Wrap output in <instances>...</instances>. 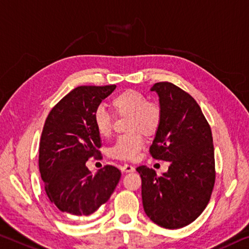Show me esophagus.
<instances>
[{
  "instance_id": "esophagus-1",
  "label": "esophagus",
  "mask_w": 249,
  "mask_h": 249,
  "mask_svg": "<svg viewBox=\"0 0 249 249\" xmlns=\"http://www.w3.org/2000/svg\"><path fill=\"white\" fill-rule=\"evenodd\" d=\"M134 171H135V167H134L133 165L124 164L123 166H122V172H124V173H133Z\"/></svg>"
}]
</instances>
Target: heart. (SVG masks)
I'll return each instance as SVG.
<instances>
[{"mask_svg": "<svg viewBox=\"0 0 249 249\" xmlns=\"http://www.w3.org/2000/svg\"><path fill=\"white\" fill-rule=\"evenodd\" d=\"M110 106L116 115H128L126 131L109 149L110 156L117 160L136 159L145 145L146 136L155 135L161 124V108L157 102L147 101L144 93L126 89L113 98ZM93 122L101 136H109L113 129V116L103 106L93 113Z\"/></svg>", "mask_w": 249, "mask_h": 249, "instance_id": "obj_1", "label": "heart"}]
</instances>
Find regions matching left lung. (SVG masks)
I'll return each instance as SVG.
<instances>
[{
  "instance_id": "1",
  "label": "left lung",
  "mask_w": 249,
  "mask_h": 249,
  "mask_svg": "<svg viewBox=\"0 0 249 249\" xmlns=\"http://www.w3.org/2000/svg\"><path fill=\"white\" fill-rule=\"evenodd\" d=\"M151 90L159 94L161 124L149 153L171 165L161 176L144 165L136 168L143 207L159 226L177 230L194 222L211 199L216 176L212 131L197 102L178 86L160 82Z\"/></svg>"
}]
</instances>
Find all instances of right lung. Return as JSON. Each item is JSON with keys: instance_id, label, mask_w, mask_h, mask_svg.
<instances>
[{"instance_id": "obj_1", "label": "right lung", "mask_w": 249, "mask_h": 249, "mask_svg": "<svg viewBox=\"0 0 249 249\" xmlns=\"http://www.w3.org/2000/svg\"><path fill=\"white\" fill-rule=\"evenodd\" d=\"M116 85L78 86L51 109L39 141L38 167L51 203L74 216L93 214L107 202L121 171L106 165L95 175L86 167L102 159L101 137L93 113Z\"/></svg>"}]
</instances>
